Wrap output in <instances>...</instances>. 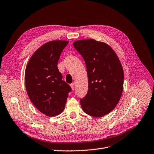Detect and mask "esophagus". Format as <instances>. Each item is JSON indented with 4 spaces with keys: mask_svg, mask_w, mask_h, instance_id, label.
Returning <instances> with one entry per match:
<instances>
[{
    "mask_svg": "<svg viewBox=\"0 0 154 154\" xmlns=\"http://www.w3.org/2000/svg\"><path fill=\"white\" fill-rule=\"evenodd\" d=\"M70 86H71V89L72 90H74V89H75V84L71 83V84H70Z\"/></svg>",
    "mask_w": 154,
    "mask_h": 154,
    "instance_id": "esophagus-1",
    "label": "esophagus"
}]
</instances>
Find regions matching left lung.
Here are the masks:
<instances>
[{
	"instance_id": "8db88e82",
	"label": "left lung",
	"mask_w": 154,
	"mask_h": 154,
	"mask_svg": "<svg viewBox=\"0 0 154 154\" xmlns=\"http://www.w3.org/2000/svg\"><path fill=\"white\" fill-rule=\"evenodd\" d=\"M74 47L84 59L88 75L87 94L80 99L83 111L95 118L116 107L123 90L124 72L113 49L94 39L77 40Z\"/></svg>"
}]
</instances>
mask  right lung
Listing matches in <instances>:
<instances>
[{"instance_id": "1", "label": "right lung", "mask_w": 154, "mask_h": 154, "mask_svg": "<svg viewBox=\"0 0 154 154\" xmlns=\"http://www.w3.org/2000/svg\"><path fill=\"white\" fill-rule=\"evenodd\" d=\"M68 43L65 40L46 43L34 52L26 67L24 79L28 95L35 107L47 116L63 111L71 91L57 68L60 54Z\"/></svg>"}]
</instances>
